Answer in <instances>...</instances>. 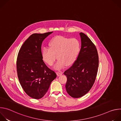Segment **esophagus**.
Instances as JSON below:
<instances>
[{"mask_svg":"<svg viewBox=\"0 0 121 121\" xmlns=\"http://www.w3.org/2000/svg\"><path fill=\"white\" fill-rule=\"evenodd\" d=\"M56 74L58 76H60L62 75V73L60 72H56Z\"/></svg>","mask_w":121,"mask_h":121,"instance_id":"esophagus-1","label":"esophagus"}]
</instances>
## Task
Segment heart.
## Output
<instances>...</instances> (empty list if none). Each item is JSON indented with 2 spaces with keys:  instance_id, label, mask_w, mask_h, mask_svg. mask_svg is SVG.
I'll use <instances>...</instances> for the list:
<instances>
[{
  "instance_id": "1",
  "label": "heart",
  "mask_w": 121,
  "mask_h": 121,
  "mask_svg": "<svg viewBox=\"0 0 121 121\" xmlns=\"http://www.w3.org/2000/svg\"><path fill=\"white\" fill-rule=\"evenodd\" d=\"M49 48L44 47L42 51L44 61L52 65L57 58L58 59L54 66L56 70H60L65 65L70 66L77 60L80 50V43L76 38L62 36L54 37L49 44Z\"/></svg>"
}]
</instances>
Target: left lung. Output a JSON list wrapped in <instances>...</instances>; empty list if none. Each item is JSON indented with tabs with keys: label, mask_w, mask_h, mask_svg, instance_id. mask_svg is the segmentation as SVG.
<instances>
[{
	"label": "left lung",
	"mask_w": 121,
	"mask_h": 121,
	"mask_svg": "<svg viewBox=\"0 0 121 121\" xmlns=\"http://www.w3.org/2000/svg\"><path fill=\"white\" fill-rule=\"evenodd\" d=\"M79 35L81 46L77 59L64 73L67 77L65 89L74 98L87 93L96 79L99 66V56L96 46L82 32Z\"/></svg>",
	"instance_id": "left-lung-1"
}]
</instances>
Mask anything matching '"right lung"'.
Masks as SVG:
<instances>
[{
  "mask_svg": "<svg viewBox=\"0 0 121 121\" xmlns=\"http://www.w3.org/2000/svg\"><path fill=\"white\" fill-rule=\"evenodd\" d=\"M52 33L32 34L22 45L17 57L20 83L26 93L35 99L42 98L56 78V73L43 62L41 51L43 41Z\"/></svg>",
  "mask_w": 121,
  "mask_h": 121,
  "instance_id": "obj_1",
  "label": "right lung"
}]
</instances>
